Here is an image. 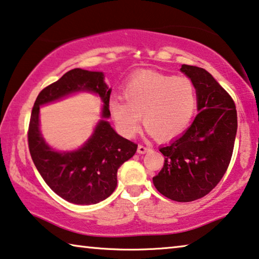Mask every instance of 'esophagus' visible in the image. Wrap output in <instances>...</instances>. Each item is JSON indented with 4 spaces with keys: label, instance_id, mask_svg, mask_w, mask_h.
Segmentation results:
<instances>
[{
    "label": "esophagus",
    "instance_id": "1",
    "mask_svg": "<svg viewBox=\"0 0 259 259\" xmlns=\"http://www.w3.org/2000/svg\"><path fill=\"white\" fill-rule=\"evenodd\" d=\"M149 149H151V148H149L148 146H145V145H139L138 146V153H139V154H145V153L148 152Z\"/></svg>",
    "mask_w": 259,
    "mask_h": 259
}]
</instances>
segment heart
I'll list each match as a JSON object with an SVG mask.
<instances>
[{"label": "heart", "instance_id": "b5f03b06", "mask_svg": "<svg viewBox=\"0 0 259 259\" xmlns=\"http://www.w3.org/2000/svg\"><path fill=\"white\" fill-rule=\"evenodd\" d=\"M123 99L113 98L110 112L123 137L132 138L140 128L159 140L178 137L192 121L197 106L196 86L187 77L141 71L127 80Z\"/></svg>", "mask_w": 259, "mask_h": 259}]
</instances>
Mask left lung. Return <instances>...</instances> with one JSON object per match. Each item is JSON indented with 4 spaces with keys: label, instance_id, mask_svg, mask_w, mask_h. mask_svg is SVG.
I'll return each mask as SVG.
<instances>
[{
    "label": "left lung",
    "instance_id": "1",
    "mask_svg": "<svg viewBox=\"0 0 259 259\" xmlns=\"http://www.w3.org/2000/svg\"><path fill=\"white\" fill-rule=\"evenodd\" d=\"M196 86L198 113L188 130L160 148L162 169L153 178L159 192L176 202L205 196L229 167L237 132V111L231 96L198 66H181Z\"/></svg>",
    "mask_w": 259,
    "mask_h": 259
}]
</instances>
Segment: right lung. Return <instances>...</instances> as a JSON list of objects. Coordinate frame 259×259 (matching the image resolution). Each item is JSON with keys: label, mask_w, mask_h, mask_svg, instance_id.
Segmentation results:
<instances>
[{"label": "right lung", "mask_w": 259, "mask_h": 259, "mask_svg": "<svg viewBox=\"0 0 259 259\" xmlns=\"http://www.w3.org/2000/svg\"><path fill=\"white\" fill-rule=\"evenodd\" d=\"M77 91L98 93L104 102L103 117L110 113L111 89L103 72L73 69L61 79L44 88L33 104L28 130L31 159L44 181L62 198L74 204H95L105 200L117 187V171L137 152L138 145L114 132L102 120L83 147L76 152L58 153L44 142L39 133V106Z\"/></svg>", "instance_id": "obj_1"}]
</instances>
